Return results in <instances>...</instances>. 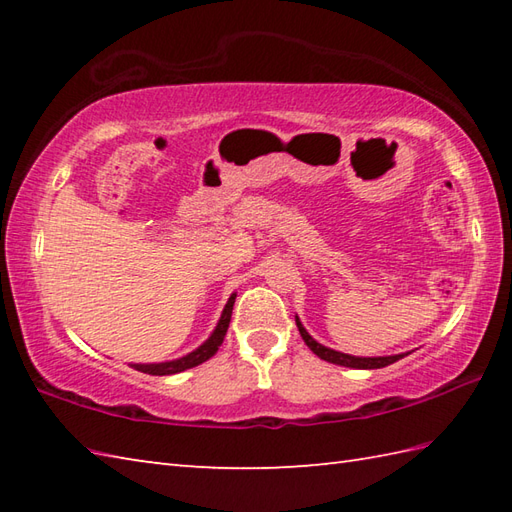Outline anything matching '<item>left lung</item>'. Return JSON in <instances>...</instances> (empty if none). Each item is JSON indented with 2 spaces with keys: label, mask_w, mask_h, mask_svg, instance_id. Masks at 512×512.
<instances>
[{
  "label": "left lung",
  "mask_w": 512,
  "mask_h": 512,
  "mask_svg": "<svg viewBox=\"0 0 512 512\" xmlns=\"http://www.w3.org/2000/svg\"><path fill=\"white\" fill-rule=\"evenodd\" d=\"M297 321V328H299V334L301 339L306 341V345L310 347V350L317 354L319 358H323V361L328 363H334V365H341V367H352V369H380V367H387L391 363L400 361L402 356L407 354H394V356H352V354H343V352H336L332 350V347H325L321 345L319 341H314L312 336L308 334V330L303 328V323L299 321V317H295Z\"/></svg>",
  "instance_id": "1"
}]
</instances>
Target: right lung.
<instances>
[{"label": "right lung", "instance_id": "obj_1", "mask_svg": "<svg viewBox=\"0 0 512 512\" xmlns=\"http://www.w3.org/2000/svg\"><path fill=\"white\" fill-rule=\"evenodd\" d=\"M235 292L231 297H228L226 306L222 310V317L217 321L215 330L211 332L209 339H206L200 347H195L193 352H189L187 356L176 358V361H165V363H132L134 369L143 374H151V376H171V374H180L184 369H191L195 365H202L204 361H209V358L217 352V347L222 345L226 330H228V323H231V314H233V303H235Z\"/></svg>", "mask_w": 512, "mask_h": 512}]
</instances>
